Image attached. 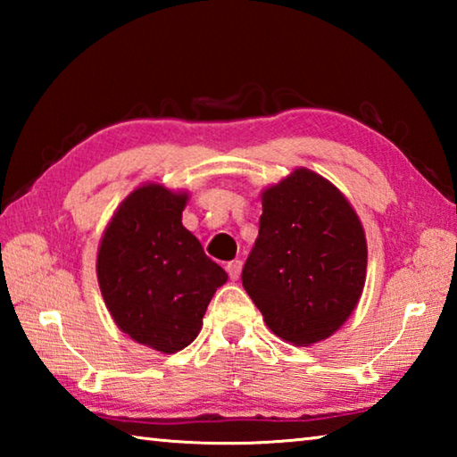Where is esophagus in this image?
Returning <instances> with one entry per match:
<instances>
[{"instance_id": "esophagus-1", "label": "esophagus", "mask_w": 457, "mask_h": 457, "mask_svg": "<svg viewBox=\"0 0 457 457\" xmlns=\"http://www.w3.org/2000/svg\"><path fill=\"white\" fill-rule=\"evenodd\" d=\"M226 270H228V274H229L231 280H237L239 272H242V260H231V262H228Z\"/></svg>"}]
</instances>
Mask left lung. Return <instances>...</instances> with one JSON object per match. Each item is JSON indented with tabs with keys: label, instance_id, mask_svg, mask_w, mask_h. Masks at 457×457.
Here are the masks:
<instances>
[{
	"label": "left lung",
	"instance_id": "obj_1",
	"mask_svg": "<svg viewBox=\"0 0 457 457\" xmlns=\"http://www.w3.org/2000/svg\"><path fill=\"white\" fill-rule=\"evenodd\" d=\"M365 280V229L338 187L298 167L262 189L260 234L242 284L276 337L296 346L332 337Z\"/></svg>",
	"mask_w": 457,
	"mask_h": 457
}]
</instances>
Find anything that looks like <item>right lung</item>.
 Wrapping results in <instances>:
<instances>
[{
	"label": "right lung",
	"instance_id": "1",
	"mask_svg": "<svg viewBox=\"0 0 457 457\" xmlns=\"http://www.w3.org/2000/svg\"><path fill=\"white\" fill-rule=\"evenodd\" d=\"M187 191L143 183L120 201L104 228L96 278L117 327L138 345L173 354L204 327L215 290L228 282L183 228Z\"/></svg>",
	"mask_w": 457,
	"mask_h": 457
}]
</instances>
